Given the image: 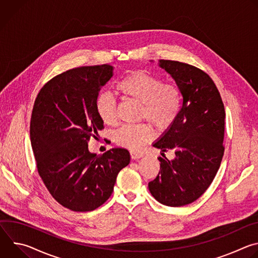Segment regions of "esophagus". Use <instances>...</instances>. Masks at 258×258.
I'll use <instances>...</instances> for the list:
<instances>
[{
    "instance_id": "34e87169",
    "label": "esophagus",
    "mask_w": 258,
    "mask_h": 258,
    "mask_svg": "<svg viewBox=\"0 0 258 258\" xmlns=\"http://www.w3.org/2000/svg\"><path fill=\"white\" fill-rule=\"evenodd\" d=\"M131 157H132V159H139V158L143 157V154L140 153V152H137V151L132 150V151H131Z\"/></svg>"
}]
</instances>
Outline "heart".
I'll use <instances>...</instances> for the list:
<instances>
[{
	"label": "heart",
	"mask_w": 258,
	"mask_h": 258,
	"mask_svg": "<svg viewBox=\"0 0 258 258\" xmlns=\"http://www.w3.org/2000/svg\"><path fill=\"white\" fill-rule=\"evenodd\" d=\"M116 90L124 97L142 103V117L148 119L159 132L168 130L178 117L181 96L175 85L163 84L157 77L144 71H135L117 83ZM95 107L105 124L116 122L117 104L111 93H100ZM152 136V130L148 125L125 124L115 132L114 140L121 147L137 150L150 141Z\"/></svg>",
	"instance_id": "obj_1"
}]
</instances>
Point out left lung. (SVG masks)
I'll return each mask as SVG.
<instances>
[{
	"label": "left lung",
	"instance_id": "1",
	"mask_svg": "<svg viewBox=\"0 0 258 258\" xmlns=\"http://www.w3.org/2000/svg\"><path fill=\"white\" fill-rule=\"evenodd\" d=\"M174 80L182 97L175 122L153 144L162 151L160 171L148 183L161 204L179 207L196 201L210 186L222 162L225 147V106L220 94L203 70L178 61L159 60ZM173 150L168 161L164 152Z\"/></svg>",
	"mask_w": 258,
	"mask_h": 258
}]
</instances>
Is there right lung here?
<instances>
[{"instance_id": "1", "label": "right lung", "mask_w": 258, "mask_h": 258, "mask_svg": "<svg viewBox=\"0 0 258 258\" xmlns=\"http://www.w3.org/2000/svg\"><path fill=\"white\" fill-rule=\"evenodd\" d=\"M112 76L109 64L73 68L50 80L34 101L30 142L36 167L53 198L72 211L104 204L131 160L123 148L97 155L88 147L104 127L95 102Z\"/></svg>"}]
</instances>
